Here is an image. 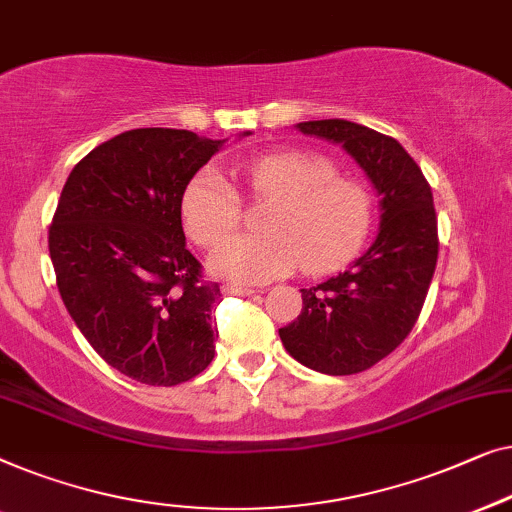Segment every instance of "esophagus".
Wrapping results in <instances>:
<instances>
[{
	"label": "esophagus",
	"instance_id": "esophagus-1",
	"mask_svg": "<svg viewBox=\"0 0 512 512\" xmlns=\"http://www.w3.org/2000/svg\"><path fill=\"white\" fill-rule=\"evenodd\" d=\"M255 287H243V285H222V294H234V297H250L255 294Z\"/></svg>",
	"mask_w": 512,
	"mask_h": 512
}]
</instances>
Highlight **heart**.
Returning a JSON list of instances; mask_svg holds the SVG:
<instances>
[{"label": "heart", "instance_id": "obj_1", "mask_svg": "<svg viewBox=\"0 0 512 512\" xmlns=\"http://www.w3.org/2000/svg\"><path fill=\"white\" fill-rule=\"evenodd\" d=\"M255 199L273 204L262 236L236 234L208 255L215 276L236 283H266L301 264L308 273L334 271L357 253L371 225V197L355 178L336 174L315 153H273L243 169ZM239 199L218 169L206 167L183 194V225L199 246H213L239 225Z\"/></svg>", "mask_w": 512, "mask_h": 512}]
</instances>
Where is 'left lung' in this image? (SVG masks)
I'll return each mask as SVG.
<instances>
[{
	"label": "left lung",
	"mask_w": 512,
	"mask_h": 512,
	"mask_svg": "<svg viewBox=\"0 0 512 512\" xmlns=\"http://www.w3.org/2000/svg\"><path fill=\"white\" fill-rule=\"evenodd\" d=\"M297 129L341 143L380 197L371 248L348 271L301 290V315L278 329L285 350L308 369L352 376L390 355L420 318L438 259L434 197L392 136L338 118L299 122Z\"/></svg>",
	"instance_id": "1"
}]
</instances>
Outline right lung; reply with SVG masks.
Returning <instances> with one entry per match:
<instances>
[{"mask_svg":"<svg viewBox=\"0 0 512 512\" xmlns=\"http://www.w3.org/2000/svg\"><path fill=\"white\" fill-rule=\"evenodd\" d=\"M222 143L129 129L85 155L57 201L48 250L64 306L97 355L139 383H185L215 355L220 285L201 280L181 206Z\"/></svg>","mask_w":512,"mask_h":512,"instance_id":"right-lung-1","label":"right lung"}]
</instances>
